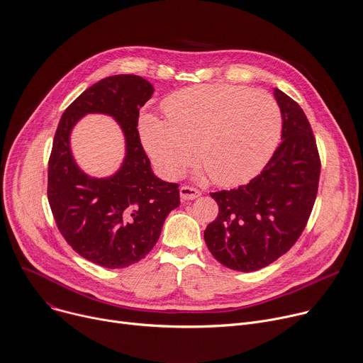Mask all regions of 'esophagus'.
Returning <instances> with one entry per match:
<instances>
[{
    "mask_svg": "<svg viewBox=\"0 0 363 363\" xmlns=\"http://www.w3.org/2000/svg\"><path fill=\"white\" fill-rule=\"evenodd\" d=\"M179 194H181V199L182 200H195V199H199V196L201 195V191L200 189H195L192 186L184 185V186L179 188Z\"/></svg>",
    "mask_w": 363,
    "mask_h": 363,
    "instance_id": "1",
    "label": "esophagus"
}]
</instances>
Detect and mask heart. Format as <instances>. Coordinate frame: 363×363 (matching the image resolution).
Segmentation results:
<instances>
[{"instance_id": "1", "label": "heart", "mask_w": 363, "mask_h": 363, "mask_svg": "<svg viewBox=\"0 0 363 363\" xmlns=\"http://www.w3.org/2000/svg\"><path fill=\"white\" fill-rule=\"evenodd\" d=\"M167 120L146 114L140 139L157 171L178 178L196 162L221 186L256 177L272 157L282 130L275 98L240 85H199L164 103Z\"/></svg>"}]
</instances>
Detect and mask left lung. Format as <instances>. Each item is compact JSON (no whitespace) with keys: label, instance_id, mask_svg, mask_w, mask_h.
<instances>
[{"label":"left lung","instance_id":"left-lung-1","mask_svg":"<svg viewBox=\"0 0 363 363\" xmlns=\"http://www.w3.org/2000/svg\"><path fill=\"white\" fill-rule=\"evenodd\" d=\"M282 114V142L249 184L211 192L218 216L204 232L221 265L240 272L268 267L298 240L310 218L320 178L311 125L292 98L274 89Z\"/></svg>","mask_w":363,"mask_h":363}]
</instances>
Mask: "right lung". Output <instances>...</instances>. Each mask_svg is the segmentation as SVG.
I'll list each match as a JSON object with an SVG mask.
<instances>
[{
    "instance_id": "obj_1",
    "label": "right lung",
    "mask_w": 363,
    "mask_h": 363,
    "mask_svg": "<svg viewBox=\"0 0 363 363\" xmlns=\"http://www.w3.org/2000/svg\"><path fill=\"white\" fill-rule=\"evenodd\" d=\"M153 91L138 75L104 78L65 110L55 133L48 200L56 225L78 255L108 269L143 259L156 245L164 218L179 206L178 184L155 177L139 138V110ZM91 112L111 115L125 133V160L108 179L82 173L70 152L73 125Z\"/></svg>"
}]
</instances>
